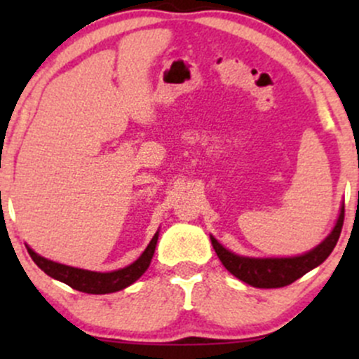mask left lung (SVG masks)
<instances>
[{"mask_svg": "<svg viewBox=\"0 0 359 359\" xmlns=\"http://www.w3.org/2000/svg\"><path fill=\"white\" fill-rule=\"evenodd\" d=\"M343 222L344 205H341L339 217H337L336 226L331 234L320 245H317L314 250L290 258L240 257V255H234L229 250H226L221 243H217L214 236H211V243L221 263L226 266V270L233 273L236 278H240L241 282L258 288H278L294 283L295 280L306 275L307 271L319 266L331 255L337 240H339Z\"/></svg>", "mask_w": 359, "mask_h": 359, "instance_id": "1", "label": "left lung"}]
</instances>
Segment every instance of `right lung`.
Returning a JSON list of instances; mask_svg holds the SVG:
<instances>
[{"label": "right lung", "mask_w": 359, "mask_h": 359, "mask_svg": "<svg viewBox=\"0 0 359 359\" xmlns=\"http://www.w3.org/2000/svg\"><path fill=\"white\" fill-rule=\"evenodd\" d=\"M156 240H158V231L155 233V236L151 238L150 245L147 246V250L143 251L142 257L137 262H133L131 265L125 266V269H119L114 271H108V273H101V271H90V270H82V269H74V266L62 265V263L52 262L40 255H36L32 248H27L28 253L34 262L36 263L40 270H43L48 277L64 282L65 285L76 288L79 292H86V294H111V292H118L126 288L131 283H135L137 280L145 273L148 266H150L151 258H154Z\"/></svg>", "instance_id": "add662e5"}]
</instances>
